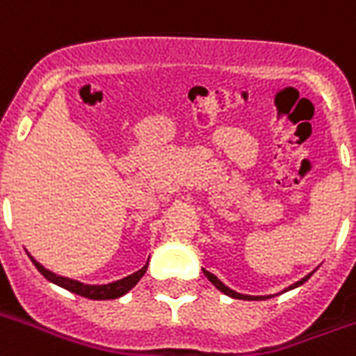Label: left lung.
<instances>
[{"label":"left lung","instance_id":"left-lung-1","mask_svg":"<svg viewBox=\"0 0 356 356\" xmlns=\"http://www.w3.org/2000/svg\"><path fill=\"white\" fill-rule=\"evenodd\" d=\"M204 275L208 276L209 282L213 284V286H216V288L219 291H223L225 296H231V298H234V299H265V298H254V296H242V293H236V291L229 290V288H227V286H225V284L221 282V280H217V276H213V275H211V273H208V270H204ZM311 275H313V273H311ZM311 275H309V276H311ZM309 276H305V278H301L299 282H296V284H293V286H290V290H291V288H298V286H301V284H303V282H307V280H309Z\"/></svg>","mask_w":356,"mask_h":356}]
</instances>
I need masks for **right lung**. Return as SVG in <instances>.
<instances>
[{
  "label": "right lung",
  "instance_id": "obj_1",
  "mask_svg": "<svg viewBox=\"0 0 356 356\" xmlns=\"http://www.w3.org/2000/svg\"><path fill=\"white\" fill-rule=\"evenodd\" d=\"M32 259V257H30ZM32 263L35 265V268L42 273L47 280L51 282H55L60 288H66L68 291H72V293H78L81 298H88V299H116L120 296H124L127 291L131 290L135 284L139 282L140 276L147 273V265L137 270V273H133V275L125 276L122 280H116V282H110V284H101V286H89V284H81L78 280H70V278H65V276H58L55 273H51L45 267H42L40 263L32 259Z\"/></svg>",
  "mask_w": 356,
  "mask_h": 356
}]
</instances>
